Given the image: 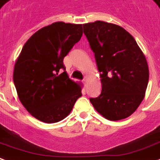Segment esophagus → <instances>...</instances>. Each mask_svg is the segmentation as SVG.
<instances>
[{
	"instance_id": "obj_1",
	"label": "esophagus",
	"mask_w": 160,
	"mask_h": 160,
	"mask_svg": "<svg viewBox=\"0 0 160 160\" xmlns=\"http://www.w3.org/2000/svg\"><path fill=\"white\" fill-rule=\"evenodd\" d=\"M86 82H87V79H86V78H85V79H84V80H83V83L85 84V85H86Z\"/></svg>"
}]
</instances>
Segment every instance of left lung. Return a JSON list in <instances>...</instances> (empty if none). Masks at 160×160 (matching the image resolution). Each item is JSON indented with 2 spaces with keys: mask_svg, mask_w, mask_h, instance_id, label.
Instances as JSON below:
<instances>
[{
  "mask_svg": "<svg viewBox=\"0 0 160 160\" xmlns=\"http://www.w3.org/2000/svg\"><path fill=\"white\" fill-rule=\"evenodd\" d=\"M83 29L101 73V94L90 102L107 119H125L145 96L149 78L146 58L132 35L120 26L96 21L83 24Z\"/></svg>",
  "mask_w": 160,
  "mask_h": 160,
  "instance_id": "left-lung-1",
  "label": "left lung"
}]
</instances>
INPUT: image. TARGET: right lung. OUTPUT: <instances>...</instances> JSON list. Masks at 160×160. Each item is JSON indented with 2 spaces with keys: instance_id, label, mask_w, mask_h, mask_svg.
Returning <instances> with one entry per match:
<instances>
[{
  "instance_id": "right-lung-1",
  "label": "right lung",
  "mask_w": 160,
  "mask_h": 160,
  "mask_svg": "<svg viewBox=\"0 0 160 160\" xmlns=\"http://www.w3.org/2000/svg\"><path fill=\"white\" fill-rule=\"evenodd\" d=\"M82 35V24L56 22L46 26L27 41L15 63L13 82L20 102L42 122L66 118L82 96L80 84L68 78L63 64Z\"/></svg>"
}]
</instances>
